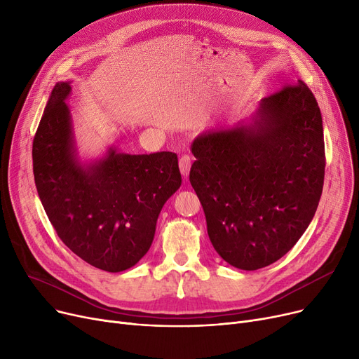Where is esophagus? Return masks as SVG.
Listing matches in <instances>:
<instances>
[{
    "instance_id": "obj_1",
    "label": "esophagus",
    "mask_w": 359,
    "mask_h": 359,
    "mask_svg": "<svg viewBox=\"0 0 359 359\" xmlns=\"http://www.w3.org/2000/svg\"><path fill=\"white\" fill-rule=\"evenodd\" d=\"M191 164H192L191 156H182V157H180V160H179V167H180V173L183 175V177L189 176Z\"/></svg>"
}]
</instances>
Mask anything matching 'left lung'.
Returning a JSON list of instances; mask_svg holds the SVG:
<instances>
[{
    "label": "left lung",
    "mask_w": 359,
    "mask_h": 359,
    "mask_svg": "<svg viewBox=\"0 0 359 359\" xmlns=\"http://www.w3.org/2000/svg\"><path fill=\"white\" fill-rule=\"evenodd\" d=\"M192 153L189 180L225 262L256 271L294 248L316 214L326 165L322 113L303 81L262 99L249 122L198 135Z\"/></svg>",
    "instance_id": "1"
}]
</instances>
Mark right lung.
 Returning <instances> with one entry per match:
<instances>
[{"mask_svg":"<svg viewBox=\"0 0 359 359\" xmlns=\"http://www.w3.org/2000/svg\"><path fill=\"white\" fill-rule=\"evenodd\" d=\"M71 81L56 83L33 140L37 194L58 237L91 266L122 272L144 257L163 205L182 184L170 151L126 154L109 147L83 163L75 147Z\"/></svg>","mask_w":359,"mask_h":359,"instance_id":"right-lung-1","label":"right lung"}]
</instances>
